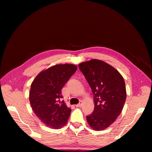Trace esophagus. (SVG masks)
Wrapping results in <instances>:
<instances>
[{
  "label": "esophagus",
  "instance_id": "obj_1",
  "mask_svg": "<svg viewBox=\"0 0 152 152\" xmlns=\"http://www.w3.org/2000/svg\"><path fill=\"white\" fill-rule=\"evenodd\" d=\"M75 106H76V107H81L82 106V101L80 102L78 104H76Z\"/></svg>",
  "mask_w": 152,
  "mask_h": 152
}]
</instances>
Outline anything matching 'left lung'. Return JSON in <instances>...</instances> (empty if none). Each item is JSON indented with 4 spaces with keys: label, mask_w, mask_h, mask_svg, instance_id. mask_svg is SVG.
<instances>
[{
    "label": "left lung",
    "mask_w": 152,
    "mask_h": 152,
    "mask_svg": "<svg viewBox=\"0 0 152 152\" xmlns=\"http://www.w3.org/2000/svg\"><path fill=\"white\" fill-rule=\"evenodd\" d=\"M79 67L94 95V109L87 116L94 130L109 127L121 114L126 99L124 78L110 65L99 59L81 63Z\"/></svg>",
    "instance_id": "1"
}]
</instances>
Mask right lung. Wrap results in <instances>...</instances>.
I'll return each instance as SVG.
<instances>
[{
	"instance_id": "add662e5",
	"label": "right lung",
	"mask_w": 152,
	"mask_h": 152,
	"mask_svg": "<svg viewBox=\"0 0 152 152\" xmlns=\"http://www.w3.org/2000/svg\"><path fill=\"white\" fill-rule=\"evenodd\" d=\"M77 69L73 64H58L41 71L31 83L29 100L37 117L51 128L59 129L69 118L71 108L61 101V89Z\"/></svg>"
}]
</instances>
